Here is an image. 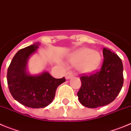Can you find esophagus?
I'll list each match as a JSON object with an SVG mask.
<instances>
[{
	"instance_id": "34e87169",
	"label": "esophagus",
	"mask_w": 131,
	"mask_h": 131,
	"mask_svg": "<svg viewBox=\"0 0 131 131\" xmlns=\"http://www.w3.org/2000/svg\"><path fill=\"white\" fill-rule=\"evenodd\" d=\"M73 77V74L72 73H68L66 74V80H69Z\"/></svg>"
}]
</instances>
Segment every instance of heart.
<instances>
[{
    "label": "heart",
    "mask_w": 131,
    "mask_h": 131,
    "mask_svg": "<svg viewBox=\"0 0 131 131\" xmlns=\"http://www.w3.org/2000/svg\"><path fill=\"white\" fill-rule=\"evenodd\" d=\"M102 60L100 52L88 48H81L69 57V61L78 64V69L83 73H90L96 70Z\"/></svg>",
    "instance_id": "1"
}]
</instances>
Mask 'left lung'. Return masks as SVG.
<instances>
[{"label":"left lung","mask_w":131,"mask_h":131,"mask_svg":"<svg viewBox=\"0 0 131 131\" xmlns=\"http://www.w3.org/2000/svg\"><path fill=\"white\" fill-rule=\"evenodd\" d=\"M104 59L100 70L80 77L82 85L77 93L80 102L88 108L109 104L120 92L124 83L123 63L119 57L104 48Z\"/></svg>","instance_id":"left-lung-1"}]
</instances>
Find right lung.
I'll return each instance as SVG.
<instances>
[{"instance_id": "right-lung-1", "label": "right lung", "mask_w": 131, "mask_h": 131, "mask_svg": "<svg viewBox=\"0 0 131 131\" xmlns=\"http://www.w3.org/2000/svg\"><path fill=\"white\" fill-rule=\"evenodd\" d=\"M39 42L18 51L7 69V81L9 92L20 104L31 108H43L53 102L57 88L66 81L64 77L54 78L48 72L29 74L28 60L37 51Z\"/></svg>"}]
</instances>
